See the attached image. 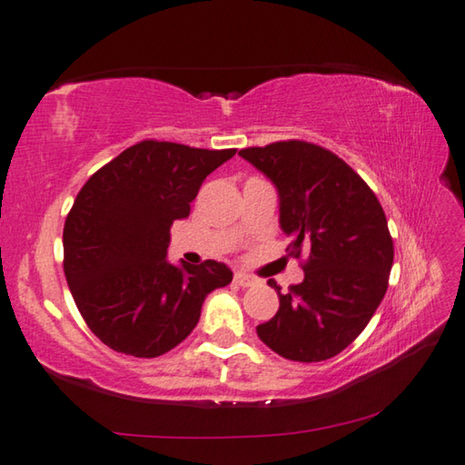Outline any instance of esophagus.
Segmentation results:
<instances>
[{
  "mask_svg": "<svg viewBox=\"0 0 465 465\" xmlns=\"http://www.w3.org/2000/svg\"><path fill=\"white\" fill-rule=\"evenodd\" d=\"M255 282H257V280L253 276H249V273H242V272L234 273V284L241 286V288H249V286H253Z\"/></svg>",
  "mask_w": 465,
  "mask_h": 465,
  "instance_id": "obj_1",
  "label": "esophagus"
}]
</instances>
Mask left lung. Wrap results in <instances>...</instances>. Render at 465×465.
<instances>
[{
  "mask_svg": "<svg viewBox=\"0 0 465 465\" xmlns=\"http://www.w3.org/2000/svg\"><path fill=\"white\" fill-rule=\"evenodd\" d=\"M280 195L286 251L302 263L304 280L280 292V309L257 325V336L288 361L319 362L359 338L381 304L393 265V241L372 189L333 152L302 140L239 152Z\"/></svg>",
  "mask_w": 465,
  "mask_h": 465,
  "instance_id": "1",
  "label": "left lung"
}]
</instances>
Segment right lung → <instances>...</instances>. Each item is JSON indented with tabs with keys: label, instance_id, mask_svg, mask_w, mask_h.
Segmentation results:
<instances>
[{
	"label": "right lung",
	"instance_id": "add662e5",
	"mask_svg": "<svg viewBox=\"0 0 465 465\" xmlns=\"http://www.w3.org/2000/svg\"><path fill=\"white\" fill-rule=\"evenodd\" d=\"M237 150L143 140L98 169L64 226L67 286L90 331L121 354L154 359L200 322L203 299L231 284L224 263L166 262L174 220Z\"/></svg>",
	"mask_w": 465,
	"mask_h": 465
}]
</instances>
